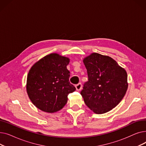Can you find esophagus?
Returning <instances> with one entry per match:
<instances>
[{
    "instance_id": "esophagus-1",
    "label": "esophagus",
    "mask_w": 146,
    "mask_h": 146,
    "mask_svg": "<svg viewBox=\"0 0 146 146\" xmlns=\"http://www.w3.org/2000/svg\"><path fill=\"white\" fill-rule=\"evenodd\" d=\"M75 87H76V90L79 91V90H80L82 89V84L80 83H79L78 84V85H76L75 86Z\"/></svg>"
}]
</instances>
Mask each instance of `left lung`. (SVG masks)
<instances>
[{"instance_id":"1","label":"left lung","mask_w":146,"mask_h":146,"mask_svg":"<svg viewBox=\"0 0 146 146\" xmlns=\"http://www.w3.org/2000/svg\"><path fill=\"white\" fill-rule=\"evenodd\" d=\"M83 62L88 76L80 92L85 104L97 114L112 110L127 90L125 70L111 57L96 52L85 57Z\"/></svg>"}]
</instances>
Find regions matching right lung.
Here are the masks:
<instances>
[{
  "mask_svg": "<svg viewBox=\"0 0 146 146\" xmlns=\"http://www.w3.org/2000/svg\"><path fill=\"white\" fill-rule=\"evenodd\" d=\"M68 57L57 53L45 56L30 68L27 92L33 104L40 110L54 113L66 104L69 94L76 90L69 82Z\"/></svg>",
  "mask_w": 146,
  "mask_h": 146,
  "instance_id": "obj_1",
  "label": "right lung"
}]
</instances>
